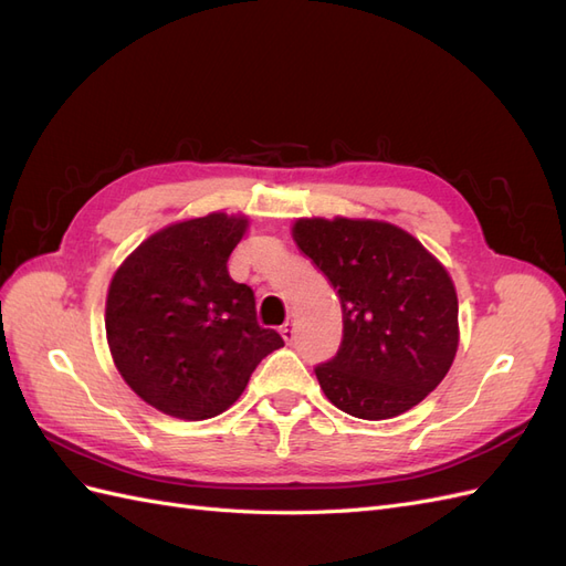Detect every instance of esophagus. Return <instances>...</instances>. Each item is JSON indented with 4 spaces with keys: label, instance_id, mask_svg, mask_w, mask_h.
I'll use <instances>...</instances> for the list:
<instances>
[{
    "label": "esophagus",
    "instance_id": "1",
    "mask_svg": "<svg viewBox=\"0 0 566 566\" xmlns=\"http://www.w3.org/2000/svg\"><path fill=\"white\" fill-rule=\"evenodd\" d=\"M281 335H283V339L287 342V345H290V342H293V337H295V323H293V318L285 321V325L281 328Z\"/></svg>",
    "mask_w": 566,
    "mask_h": 566
}]
</instances>
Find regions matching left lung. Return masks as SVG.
<instances>
[{"instance_id": "8db88e82", "label": "left lung", "mask_w": 566, "mask_h": 566, "mask_svg": "<svg viewBox=\"0 0 566 566\" xmlns=\"http://www.w3.org/2000/svg\"><path fill=\"white\" fill-rule=\"evenodd\" d=\"M297 248L328 276L345 335L316 366L325 397L361 420L418 406L458 352V295L449 271L418 238L380 219L302 217Z\"/></svg>"}]
</instances>
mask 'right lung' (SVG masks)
Segmentation results:
<instances>
[{
	"label": "right lung",
	"instance_id": "add662e5",
	"mask_svg": "<svg viewBox=\"0 0 566 566\" xmlns=\"http://www.w3.org/2000/svg\"><path fill=\"white\" fill-rule=\"evenodd\" d=\"M245 214L175 221L117 266L106 339L134 394L179 420H208L235 403L256 364L283 347L256 321L254 293L229 276Z\"/></svg>",
	"mask_w": 566,
	"mask_h": 566
}]
</instances>
